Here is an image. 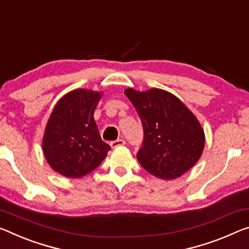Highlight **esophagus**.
I'll return each mask as SVG.
<instances>
[{
  "instance_id": "34e87169",
  "label": "esophagus",
  "mask_w": 249,
  "mask_h": 249,
  "mask_svg": "<svg viewBox=\"0 0 249 249\" xmlns=\"http://www.w3.org/2000/svg\"><path fill=\"white\" fill-rule=\"evenodd\" d=\"M109 145L112 148H116V147H120V146L125 145V141L124 140H116V141L110 142Z\"/></svg>"
}]
</instances>
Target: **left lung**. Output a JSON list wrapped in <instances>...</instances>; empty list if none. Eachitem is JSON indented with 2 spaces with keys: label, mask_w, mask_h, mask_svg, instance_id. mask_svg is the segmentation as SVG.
<instances>
[{
  "label": "left lung",
  "mask_w": 249,
  "mask_h": 249,
  "mask_svg": "<svg viewBox=\"0 0 249 249\" xmlns=\"http://www.w3.org/2000/svg\"><path fill=\"white\" fill-rule=\"evenodd\" d=\"M125 95L141 117L144 141L137 160L149 174L174 179L189 171L202 156L205 133L199 121L178 97L160 89Z\"/></svg>",
  "instance_id": "8db88e82"
}]
</instances>
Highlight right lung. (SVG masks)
Here are the masks:
<instances>
[{
	"instance_id": "add662e5",
	"label": "right lung",
	"mask_w": 249,
	"mask_h": 249,
	"mask_svg": "<svg viewBox=\"0 0 249 249\" xmlns=\"http://www.w3.org/2000/svg\"><path fill=\"white\" fill-rule=\"evenodd\" d=\"M103 94L96 90H71L57 102L47 121L42 149L53 171L69 178L93 172L110 146L102 141L94 112Z\"/></svg>"
}]
</instances>
